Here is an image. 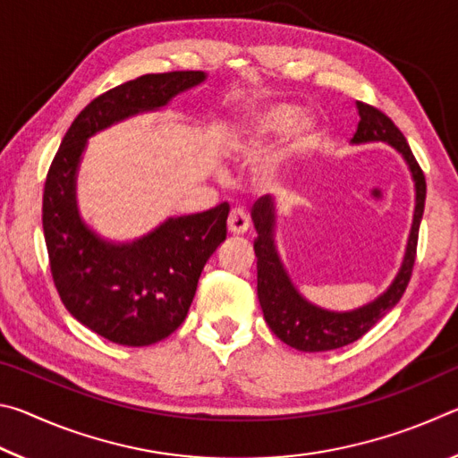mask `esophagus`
I'll use <instances>...</instances> for the list:
<instances>
[{
	"label": "esophagus",
	"instance_id": "1",
	"mask_svg": "<svg viewBox=\"0 0 458 458\" xmlns=\"http://www.w3.org/2000/svg\"><path fill=\"white\" fill-rule=\"evenodd\" d=\"M248 230V216L244 210H240V208H234V210L230 212L228 216V232L230 234H244Z\"/></svg>",
	"mask_w": 458,
	"mask_h": 458
}]
</instances>
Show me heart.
Listing matches in <instances>:
<instances>
[{
  "mask_svg": "<svg viewBox=\"0 0 458 458\" xmlns=\"http://www.w3.org/2000/svg\"><path fill=\"white\" fill-rule=\"evenodd\" d=\"M297 119H299V111L291 105H273L268 108H262V111L254 114L252 121L248 123V133H250V137H248L242 145L244 151L257 153L260 149H265L267 139L283 133V131L294 125V121ZM311 141H313L311 125L305 121H301L291 131L289 141H286V153L303 151L311 145Z\"/></svg>",
  "mask_w": 458,
  "mask_h": 458,
  "instance_id": "b5f03b06",
  "label": "heart"
}]
</instances>
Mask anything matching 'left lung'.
Segmentation results:
<instances>
[{
	"label": "left lung",
	"instance_id": "obj_1",
	"mask_svg": "<svg viewBox=\"0 0 458 458\" xmlns=\"http://www.w3.org/2000/svg\"><path fill=\"white\" fill-rule=\"evenodd\" d=\"M358 113L360 123L358 131H355L353 135V143H390L404 155L406 164L410 165V172H412L416 183V210L406 246V257L390 289H387L382 297H377L374 303L355 309V311L350 313L325 311V309L307 303V301L297 293V289L291 284L289 276H286L281 260H278V254L275 250L273 199L268 196H262L257 204L252 206V220L259 234L254 238V254H257L259 273V301L268 327L273 329L275 335L299 352H329L358 341L360 337L366 335V333L374 327L390 309L398 305V301L402 299V294H404L410 283V276H412L418 246V230H420L426 199L424 172L420 165H418L406 137L402 135V131L394 125V121L387 117L386 113L368 103H361V100H358Z\"/></svg>",
	"mask_w": 458,
	"mask_h": 458
}]
</instances>
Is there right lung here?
Segmentation results:
<instances>
[{
  "mask_svg": "<svg viewBox=\"0 0 458 458\" xmlns=\"http://www.w3.org/2000/svg\"><path fill=\"white\" fill-rule=\"evenodd\" d=\"M204 79L201 71L143 74L98 95L72 121L46 175L42 226L54 286L72 317L113 344L151 345L180 327L204 265L226 240L230 206L169 218L137 242H105L76 210L81 155L97 131L155 111Z\"/></svg>",
  "mask_w": 458,
  "mask_h": 458,
  "instance_id": "add662e5",
  "label": "right lung"
}]
</instances>
